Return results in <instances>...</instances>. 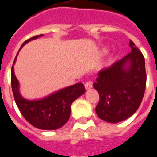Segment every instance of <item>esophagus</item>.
Segmentation results:
<instances>
[{"label":"esophagus","mask_w":157,"mask_h":157,"mask_svg":"<svg viewBox=\"0 0 157 157\" xmlns=\"http://www.w3.org/2000/svg\"><path fill=\"white\" fill-rule=\"evenodd\" d=\"M84 87H85V89H86L87 90H90L93 87L92 83H91V82H87V83H85V84H84Z\"/></svg>","instance_id":"esophagus-1"}]
</instances>
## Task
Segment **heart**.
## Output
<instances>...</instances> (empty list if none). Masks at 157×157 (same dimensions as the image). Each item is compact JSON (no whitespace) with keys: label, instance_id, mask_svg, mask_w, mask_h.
I'll return each instance as SVG.
<instances>
[{"label":"heart","instance_id":"obj_1","mask_svg":"<svg viewBox=\"0 0 157 157\" xmlns=\"http://www.w3.org/2000/svg\"><path fill=\"white\" fill-rule=\"evenodd\" d=\"M103 52H104V53H106V52H107V50H106V49H105V50L103 51Z\"/></svg>","mask_w":157,"mask_h":157}]
</instances>
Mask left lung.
I'll list each match as a JSON object with an SVG mask.
<instances>
[{"mask_svg": "<svg viewBox=\"0 0 157 157\" xmlns=\"http://www.w3.org/2000/svg\"><path fill=\"white\" fill-rule=\"evenodd\" d=\"M131 52L110 67L100 70L94 83L99 94L95 111L101 120L118 123L133 115L146 90L145 58L130 40Z\"/></svg>", "mask_w": 157, "mask_h": 157, "instance_id": "1", "label": "left lung"}]
</instances>
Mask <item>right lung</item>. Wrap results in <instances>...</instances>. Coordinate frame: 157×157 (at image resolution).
<instances>
[{"mask_svg": "<svg viewBox=\"0 0 157 157\" xmlns=\"http://www.w3.org/2000/svg\"><path fill=\"white\" fill-rule=\"evenodd\" d=\"M42 36H35L27 40L21 46L20 50L27 42ZM19 51L15 58L11 71V89L18 109L27 121L37 129L45 130L59 129L69 119L72 103L85 93L83 84L82 83H75L52 93L42 99H25L21 94L20 83L14 73V65Z\"/></svg>", "mask_w": 157, "mask_h": 157, "instance_id": "1", "label": "right lung"}]
</instances>
